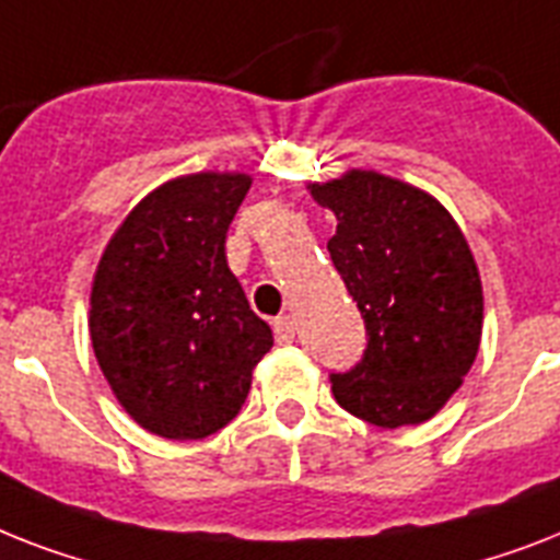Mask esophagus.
Masks as SVG:
<instances>
[{"mask_svg": "<svg viewBox=\"0 0 560 560\" xmlns=\"http://www.w3.org/2000/svg\"><path fill=\"white\" fill-rule=\"evenodd\" d=\"M272 334H276V342L290 345L295 339V322L290 316H279L272 322Z\"/></svg>", "mask_w": 560, "mask_h": 560, "instance_id": "esophagus-1", "label": "esophagus"}]
</instances>
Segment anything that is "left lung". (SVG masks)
I'll return each instance as SVG.
<instances>
[{
  "instance_id": "obj_1",
  "label": "left lung",
  "mask_w": 560,
  "mask_h": 560,
  "mask_svg": "<svg viewBox=\"0 0 560 560\" xmlns=\"http://www.w3.org/2000/svg\"><path fill=\"white\" fill-rule=\"evenodd\" d=\"M336 215L327 253L365 319V353L330 374L336 402L399 429L440 411L469 374L483 290L460 226L431 195L376 172L313 186Z\"/></svg>"
}]
</instances>
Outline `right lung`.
I'll return each instance as SVG.
<instances>
[{
  "label": "right lung",
  "mask_w": 560,
  "mask_h": 560,
  "mask_svg": "<svg viewBox=\"0 0 560 560\" xmlns=\"http://www.w3.org/2000/svg\"><path fill=\"white\" fill-rule=\"evenodd\" d=\"M247 175L177 177L108 241L91 288V345L120 406L166 440H203L241 411L272 330L226 267Z\"/></svg>",
  "instance_id": "obj_1"
}]
</instances>
